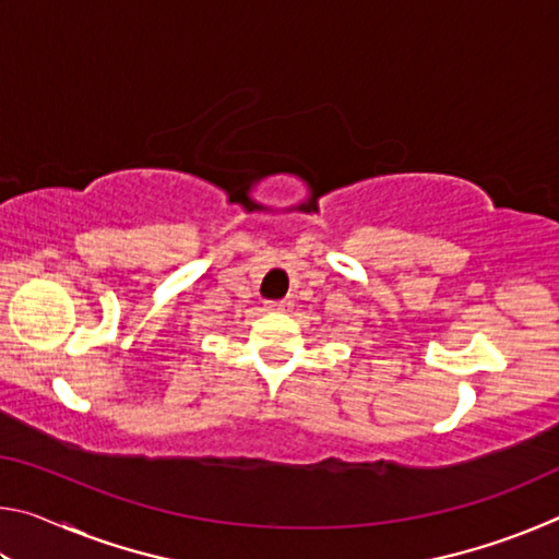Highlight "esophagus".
Instances as JSON below:
<instances>
[{
    "mask_svg": "<svg viewBox=\"0 0 559 559\" xmlns=\"http://www.w3.org/2000/svg\"><path fill=\"white\" fill-rule=\"evenodd\" d=\"M293 302L290 300H273L269 302V310H276V313H286V310H290Z\"/></svg>",
    "mask_w": 559,
    "mask_h": 559,
    "instance_id": "esophagus-1",
    "label": "esophagus"
}]
</instances>
